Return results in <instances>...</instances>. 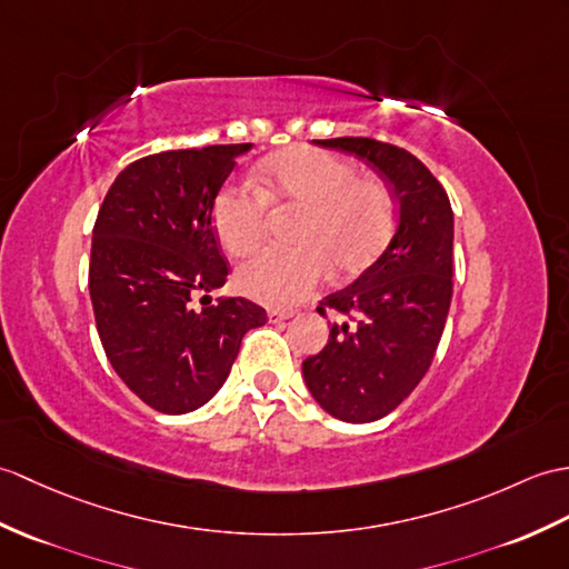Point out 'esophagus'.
<instances>
[{
	"label": "esophagus",
	"instance_id": "obj_1",
	"mask_svg": "<svg viewBox=\"0 0 569 569\" xmlns=\"http://www.w3.org/2000/svg\"><path fill=\"white\" fill-rule=\"evenodd\" d=\"M290 317H293L290 310H269V322H286Z\"/></svg>",
	"mask_w": 569,
	"mask_h": 569
}]
</instances>
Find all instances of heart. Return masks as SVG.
<instances>
[{
    "label": "heart",
    "mask_w": 569,
    "mask_h": 569,
    "mask_svg": "<svg viewBox=\"0 0 569 569\" xmlns=\"http://www.w3.org/2000/svg\"><path fill=\"white\" fill-rule=\"evenodd\" d=\"M273 210H302L293 230L298 249H263L234 273L240 293L267 306H293L310 296L329 267L339 276L361 271L388 242L395 224L390 191L359 177L341 157L296 148L259 169V189L224 187L213 206V228L224 252L247 254L263 240Z\"/></svg>",
    "instance_id": "1"
}]
</instances>
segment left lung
<instances>
[{
	"mask_svg": "<svg viewBox=\"0 0 569 569\" xmlns=\"http://www.w3.org/2000/svg\"><path fill=\"white\" fill-rule=\"evenodd\" d=\"M371 164L398 198L382 254L317 312L337 315L327 347L302 378L327 415L366 425L390 415L429 371L453 296V210L412 152L371 138L315 140Z\"/></svg>",
	"mask_w": 569,
	"mask_h": 569,
	"instance_id": "left-lung-1",
	"label": "left lung"
}]
</instances>
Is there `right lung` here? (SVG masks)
<instances>
[{
  "label": "right lung",
  "instance_id": "add662e5",
  "mask_svg": "<svg viewBox=\"0 0 569 569\" xmlns=\"http://www.w3.org/2000/svg\"><path fill=\"white\" fill-rule=\"evenodd\" d=\"M249 150L252 142L142 157L99 208L89 261L99 339L118 378L162 415L203 407L228 380L242 337L267 322L244 298L191 306L228 279L213 206Z\"/></svg>",
  "mask_w": 569,
  "mask_h": 569
}]
</instances>
